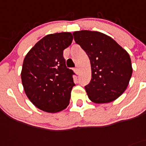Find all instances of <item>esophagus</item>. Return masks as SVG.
Listing matches in <instances>:
<instances>
[{
    "instance_id": "1",
    "label": "esophagus",
    "mask_w": 146,
    "mask_h": 146,
    "mask_svg": "<svg viewBox=\"0 0 146 146\" xmlns=\"http://www.w3.org/2000/svg\"><path fill=\"white\" fill-rule=\"evenodd\" d=\"M74 72L76 74L78 75V68H74Z\"/></svg>"
}]
</instances>
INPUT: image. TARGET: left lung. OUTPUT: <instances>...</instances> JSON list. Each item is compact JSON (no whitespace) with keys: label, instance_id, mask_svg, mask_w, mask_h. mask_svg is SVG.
Returning <instances> with one entry per match:
<instances>
[{"label":"left lung","instance_id":"1","mask_svg":"<svg viewBox=\"0 0 146 146\" xmlns=\"http://www.w3.org/2000/svg\"><path fill=\"white\" fill-rule=\"evenodd\" d=\"M73 35L91 62L92 80L85 86L90 100L106 104L119 98L127 88L133 73L128 52L102 32L81 30Z\"/></svg>","mask_w":146,"mask_h":146}]
</instances>
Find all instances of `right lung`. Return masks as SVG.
<instances>
[{
	"instance_id": "right-lung-1",
	"label": "right lung",
	"mask_w": 146,
	"mask_h": 146,
	"mask_svg": "<svg viewBox=\"0 0 146 146\" xmlns=\"http://www.w3.org/2000/svg\"><path fill=\"white\" fill-rule=\"evenodd\" d=\"M72 41L70 32L50 34L36 42L24 58L21 73L24 92L42 111L59 112L70 103L73 72L66 68L63 50Z\"/></svg>"
}]
</instances>
